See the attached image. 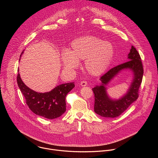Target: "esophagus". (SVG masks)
I'll use <instances>...</instances> for the list:
<instances>
[{"label": "esophagus", "instance_id": "esophagus-1", "mask_svg": "<svg viewBox=\"0 0 158 158\" xmlns=\"http://www.w3.org/2000/svg\"><path fill=\"white\" fill-rule=\"evenodd\" d=\"M87 85V82L86 81H82L81 82V85L82 87H84V86H86Z\"/></svg>", "mask_w": 158, "mask_h": 158}]
</instances>
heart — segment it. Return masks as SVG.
<instances>
[{
    "label": "heart",
    "mask_w": 158,
    "mask_h": 158,
    "mask_svg": "<svg viewBox=\"0 0 158 158\" xmlns=\"http://www.w3.org/2000/svg\"><path fill=\"white\" fill-rule=\"evenodd\" d=\"M114 54L111 43L94 35H85L72 41L69 50L62 52L61 60L65 70L73 71L79 67V60L84 59L86 71L98 76L107 69Z\"/></svg>",
    "instance_id": "b5f03b06"
}]
</instances>
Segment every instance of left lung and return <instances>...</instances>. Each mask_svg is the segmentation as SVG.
Instances as JSON below:
<instances>
[{"mask_svg": "<svg viewBox=\"0 0 158 158\" xmlns=\"http://www.w3.org/2000/svg\"><path fill=\"white\" fill-rule=\"evenodd\" d=\"M126 62L113 67L103 75L100 78L101 83L93 88L95 98L94 112L102 117L114 118L120 116L138 98V91L142 82L144 71L141 57L133 46L131 47ZM124 70L131 72L132 82L125 95L118 100L112 99L107 94L106 86Z\"/></svg>", "mask_w": 158, "mask_h": 158, "instance_id": "obj_1", "label": "left lung"}]
</instances>
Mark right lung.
Returning a JSON list of instances; mask_svg holds the SVG:
<instances>
[{
    "instance_id": "obj_1",
    "label": "right lung",
    "mask_w": 158,
    "mask_h": 158,
    "mask_svg": "<svg viewBox=\"0 0 158 158\" xmlns=\"http://www.w3.org/2000/svg\"><path fill=\"white\" fill-rule=\"evenodd\" d=\"M17 81L29 109L36 115L49 119L57 118L64 113L66 109L65 97L75 87L73 82L65 83L56 86L49 92L42 93L28 87L22 81L19 73Z\"/></svg>"
}]
</instances>
